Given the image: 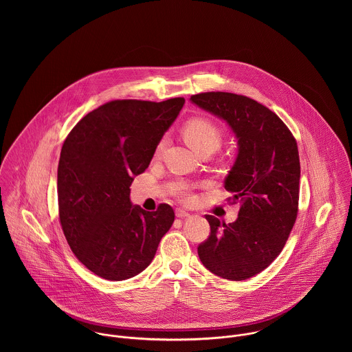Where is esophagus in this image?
Instances as JSON below:
<instances>
[{"mask_svg": "<svg viewBox=\"0 0 352 352\" xmlns=\"http://www.w3.org/2000/svg\"><path fill=\"white\" fill-rule=\"evenodd\" d=\"M176 217H177V218H187V217H190V212L186 211V210H183V208H177V210H176Z\"/></svg>", "mask_w": 352, "mask_h": 352, "instance_id": "esophagus-1", "label": "esophagus"}]
</instances>
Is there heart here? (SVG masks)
Instances as JSON below:
<instances>
[{
    "instance_id": "obj_1",
    "label": "heart",
    "mask_w": 352,
    "mask_h": 352,
    "mask_svg": "<svg viewBox=\"0 0 352 352\" xmlns=\"http://www.w3.org/2000/svg\"><path fill=\"white\" fill-rule=\"evenodd\" d=\"M183 135L186 142L190 145L191 149L201 153L207 149L215 151L222 140L219 129L210 120L203 119V118H197L190 120L183 130ZM164 148V140L160 141L157 145L155 153L158 154ZM173 194L182 199V201H190L191 199V187L186 183H179L173 187Z\"/></svg>"
}]
</instances>
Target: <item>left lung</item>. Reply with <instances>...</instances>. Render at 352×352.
Returning <instances> with one entry per match:
<instances>
[{
  "mask_svg": "<svg viewBox=\"0 0 352 352\" xmlns=\"http://www.w3.org/2000/svg\"><path fill=\"white\" fill-rule=\"evenodd\" d=\"M190 100L234 134L237 157L225 190L233 201H241L239 218L229 225L206 215L211 233L198 254L212 274L244 280L275 260L296 223L301 176L297 142L276 113L247 96L207 92Z\"/></svg>",
  "mask_w": 352,
  "mask_h": 352,
  "instance_id": "left-lung-1",
  "label": "left lung"
}]
</instances>
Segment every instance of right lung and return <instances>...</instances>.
Here are the masks:
<instances>
[{"instance_id":"add662e5","label":"right lung","mask_w":352,"mask_h":352,"mask_svg":"<svg viewBox=\"0 0 352 352\" xmlns=\"http://www.w3.org/2000/svg\"><path fill=\"white\" fill-rule=\"evenodd\" d=\"M186 100H113L84 116L63 142L58 206L63 234L77 258L108 280L142 272L175 221L173 208L145 211L130 186Z\"/></svg>"}]
</instances>
